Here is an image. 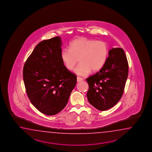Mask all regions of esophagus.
Masks as SVG:
<instances>
[{
  "label": "esophagus",
  "instance_id": "1",
  "mask_svg": "<svg viewBox=\"0 0 152 152\" xmlns=\"http://www.w3.org/2000/svg\"><path fill=\"white\" fill-rule=\"evenodd\" d=\"M77 82H80V81L83 80V79L82 77H77Z\"/></svg>",
  "mask_w": 152,
  "mask_h": 152
}]
</instances>
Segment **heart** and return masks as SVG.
Instances as JSON below:
<instances>
[{
	"instance_id": "1",
	"label": "heart",
	"mask_w": 152,
	"mask_h": 152,
	"mask_svg": "<svg viewBox=\"0 0 152 152\" xmlns=\"http://www.w3.org/2000/svg\"><path fill=\"white\" fill-rule=\"evenodd\" d=\"M108 47L106 42L86 37H79L69 44V49H64L61 58L65 67L73 70L78 61L80 64L75 68V74L87 76L92 72L100 70L107 61Z\"/></svg>"
}]
</instances>
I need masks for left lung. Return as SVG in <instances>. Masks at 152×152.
I'll use <instances>...</instances> for the list:
<instances>
[{
	"label": "left lung",
	"instance_id": "left-lung-1",
	"mask_svg": "<svg viewBox=\"0 0 152 152\" xmlns=\"http://www.w3.org/2000/svg\"><path fill=\"white\" fill-rule=\"evenodd\" d=\"M128 75V63L123 49L113 48L103 67L86 79L89 103L98 110L113 107L122 96Z\"/></svg>",
	"mask_w": 152,
	"mask_h": 152
}]
</instances>
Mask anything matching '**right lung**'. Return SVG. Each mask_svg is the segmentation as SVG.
<instances>
[{
  "mask_svg": "<svg viewBox=\"0 0 152 152\" xmlns=\"http://www.w3.org/2000/svg\"><path fill=\"white\" fill-rule=\"evenodd\" d=\"M61 45L58 36L39 42L23 68V80L31 103L49 116L64 109L77 83L76 75L62 61Z\"/></svg>",
  "mask_w": 152,
  "mask_h": 152,
  "instance_id": "1",
  "label": "right lung"
}]
</instances>
